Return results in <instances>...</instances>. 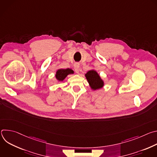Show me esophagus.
I'll return each instance as SVG.
<instances>
[{
  "instance_id": "obj_1",
  "label": "esophagus",
  "mask_w": 157,
  "mask_h": 157,
  "mask_svg": "<svg viewBox=\"0 0 157 157\" xmlns=\"http://www.w3.org/2000/svg\"><path fill=\"white\" fill-rule=\"evenodd\" d=\"M74 69L76 73H78L79 71V64L78 63H76L74 64Z\"/></svg>"
}]
</instances>
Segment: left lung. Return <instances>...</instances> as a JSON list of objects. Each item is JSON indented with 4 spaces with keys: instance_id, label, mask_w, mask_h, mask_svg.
<instances>
[{
    "instance_id": "obj_1",
    "label": "left lung",
    "mask_w": 157,
    "mask_h": 157,
    "mask_svg": "<svg viewBox=\"0 0 157 157\" xmlns=\"http://www.w3.org/2000/svg\"><path fill=\"white\" fill-rule=\"evenodd\" d=\"M86 79L89 83V85L94 90L102 87L104 85L102 80L101 79L99 75L94 70L89 71L86 74Z\"/></svg>"
}]
</instances>
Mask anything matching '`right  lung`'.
Returning a JSON list of instances; mask_svg holds the SVG:
<instances>
[{
    "label": "right lung",
    "mask_w": 157,
    "mask_h": 157,
    "mask_svg": "<svg viewBox=\"0 0 157 157\" xmlns=\"http://www.w3.org/2000/svg\"><path fill=\"white\" fill-rule=\"evenodd\" d=\"M73 71L71 69H66V70L60 69L57 71L56 74V78L58 81H63L69 74H73Z\"/></svg>",
    "instance_id": "1"
}]
</instances>
